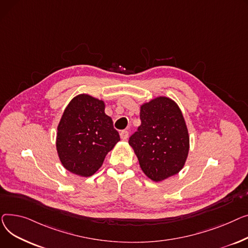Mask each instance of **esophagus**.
I'll return each mask as SVG.
<instances>
[{"instance_id": "obj_1", "label": "esophagus", "mask_w": 248, "mask_h": 248, "mask_svg": "<svg viewBox=\"0 0 248 248\" xmlns=\"http://www.w3.org/2000/svg\"><path fill=\"white\" fill-rule=\"evenodd\" d=\"M120 136H121V139L122 140H127L128 136H129V132L127 130H122L120 132Z\"/></svg>"}]
</instances>
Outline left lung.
<instances>
[{
	"mask_svg": "<svg viewBox=\"0 0 248 248\" xmlns=\"http://www.w3.org/2000/svg\"><path fill=\"white\" fill-rule=\"evenodd\" d=\"M141 125L129 138L145 175L155 182L177 174L189 152L182 112L170 98L160 96L140 107Z\"/></svg>",
	"mask_w": 248,
	"mask_h": 248,
	"instance_id": "8db88e82",
	"label": "left lung"
}]
</instances>
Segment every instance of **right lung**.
<instances>
[{
    "instance_id": "add662e5",
    "label": "right lung",
    "mask_w": 248,
    "mask_h": 248,
    "mask_svg": "<svg viewBox=\"0 0 248 248\" xmlns=\"http://www.w3.org/2000/svg\"><path fill=\"white\" fill-rule=\"evenodd\" d=\"M120 136L104 101L87 94L71 100L58 125L57 152L63 166L82 177L98 171Z\"/></svg>"
}]
</instances>
